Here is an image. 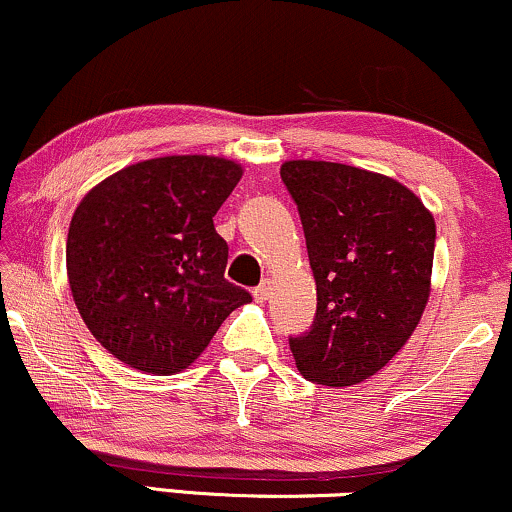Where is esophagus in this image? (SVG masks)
I'll return each instance as SVG.
<instances>
[{"label":"esophagus","instance_id":"esophagus-1","mask_svg":"<svg viewBox=\"0 0 512 512\" xmlns=\"http://www.w3.org/2000/svg\"><path fill=\"white\" fill-rule=\"evenodd\" d=\"M268 296H270V282L263 280L261 285L254 289V299L258 301V304H263V301H268Z\"/></svg>","mask_w":512,"mask_h":512}]
</instances>
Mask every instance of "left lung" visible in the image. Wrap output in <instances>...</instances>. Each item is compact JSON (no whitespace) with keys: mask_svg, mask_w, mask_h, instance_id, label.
<instances>
[{"mask_svg":"<svg viewBox=\"0 0 512 512\" xmlns=\"http://www.w3.org/2000/svg\"><path fill=\"white\" fill-rule=\"evenodd\" d=\"M282 182L304 225L318 308L289 339L296 368L325 387L380 372L418 327L437 225L401 182L330 161H287Z\"/></svg>","mask_w":512,"mask_h":512,"instance_id":"8db88e82","label":"left lung"}]
</instances>
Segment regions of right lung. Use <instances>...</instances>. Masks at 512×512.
Returning <instances> with one entry per match:
<instances>
[{
    "mask_svg": "<svg viewBox=\"0 0 512 512\" xmlns=\"http://www.w3.org/2000/svg\"><path fill=\"white\" fill-rule=\"evenodd\" d=\"M242 178L218 156H161L99 182L66 242L73 301L111 356L175 375L201 356L246 289L225 280L227 242L213 216Z\"/></svg>",
    "mask_w": 512,
    "mask_h": 512,
    "instance_id": "add662e5",
    "label": "right lung"
}]
</instances>
